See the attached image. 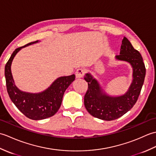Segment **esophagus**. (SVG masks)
Listing matches in <instances>:
<instances>
[{"label": "esophagus", "instance_id": "1", "mask_svg": "<svg viewBox=\"0 0 156 156\" xmlns=\"http://www.w3.org/2000/svg\"><path fill=\"white\" fill-rule=\"evenodd\" d=\"M85 73V69H77V70L76 71V72H75L76 78H77V79L81 78L84 75Z\"/></svg>", "mask_w": 156, "mask_h": 156}]
</instances>
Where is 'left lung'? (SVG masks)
I'll return each instance as SVG.
<instances>
[{"label":"left lung","mask_w":156,"mask_h":156,"mask_svg":"<svg viewBox=\"0 0 156 156\" xmlns=\"http://www.w3.org/2000/svg\"><path fill=\"white\" fill-rule=\"evenodd\" d=\"M116 58L129 62L133 67V82L125 95L115 98L109 97L103 93L98 81L89 73L84 77L88 83L84 97L85 108L93 117L105 121L119 118L132 108L139 98L146 76L142 57L126 37L123 38L120 53L116 55Z\"/></svg>","instance_id":"obj_1"}]
</instances>
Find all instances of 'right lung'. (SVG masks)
<instances>
[{"instance_id":"right-lung-1","label":"right lung","mask_w":156,"mask_h":156,"mask_svg":"<svg viewBox=\"0 0 156 156\" xmlns=\"http://www.w3.org/2000/svg\"><path fill=\"white\" fill-rule=\"evenodd\" d=\"M37 42L38 41H33L16 49L5 69L6 89L10 99L20 112L33 120L44 119L54 115L60 108L65 90L75 79L74 74L61 77L56 79L50 87L40 93L33 94L20 91L14 83L10 70L12 61L21 48Z\"/></svg>"}]
</instances>
